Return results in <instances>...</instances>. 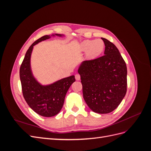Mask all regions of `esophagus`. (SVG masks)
<instances>
[{
    "instance_id": "esophagus-1",
    "label": "esophagus",
    "mask_w": 151,
    "mask_h": 151,
    "mask_svg": "<svg viewBox=\"0 0 151 151\" xmlns=\"http://www.w3.org/2000/svg\"><path fill=\"white\" fill-rule=\"evenodd\" d=\"M75 78H76V79L77 80V81H79L80 79H81V76H80V75L79 74H76V76H75Z\"/></svg>"
}]
</instances>
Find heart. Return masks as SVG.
<instances>
[{"mask_svg": "<svg viewBox=\"0 0 151 151\" xmlns=\"http://www.w3.org/2000/svg\"><path fill=\"white\" fill-rule=\"evenodd\" d=\"M104 49V43L101 39L86 40L79 45L81 52H86V57L94 58L101 55Z\"/></svg>", "mask_w": 151, "mask_h": 151, "instance_id": "obj_1", "label": "heart"}]
</instances>
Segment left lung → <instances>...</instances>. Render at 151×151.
I'll use <instances>...</instances> for the list:
<instances>
[{"mask_svg": "<svg viewBox=\"0 0 151 151\" xmlns=\"http://www.w3.org/2000/svg\"><path fill=\"white\" fill-rule=\"evenodd\" d=\"M104 55L81 63L78 73L86 104L95 113L113 111L127 93V68L119 50L113 43L101 38Z\"/></svg>", "mask_w": 151, "mask_h": 151, "instance_id": "obj_1", "label": "left lung"}]
</instances>
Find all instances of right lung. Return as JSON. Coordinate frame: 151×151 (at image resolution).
Returning <instances> with one entry per match:
<instances>
[{"label":"right lung","instance_id":"obj_1","mask_svg":"<svg viewBox=\"0 0 151 151\" xmlns=\"http://www.w3.org/2000/svg\"><path fill=\"white\" fill-rule=\"evenodd\" d=\"M62 37L61 34H53L52 36ZM51 38L45 35L37 40L27 50L20 67L19 76L22 94L26 103L33 110L45 117H52L60 111L65 97L71 84L76 81L71 76L48 85H42L35 79L31 67V56L33 47L42 41Z\"/></svg>","mask_w":151,"mask_h":151}]
</instances>
